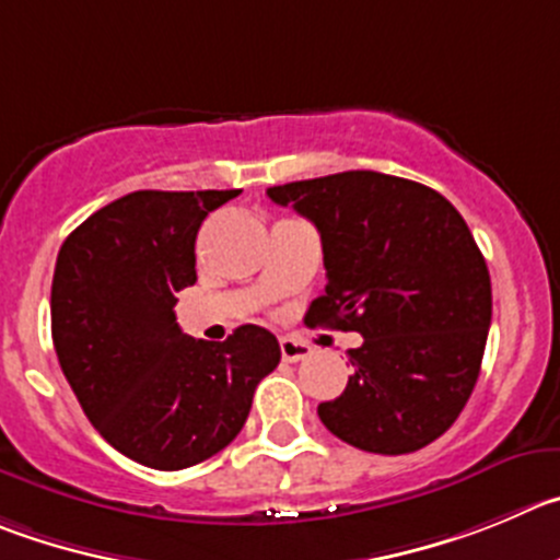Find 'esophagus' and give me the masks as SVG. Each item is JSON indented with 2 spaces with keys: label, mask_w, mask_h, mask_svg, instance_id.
I'll return each mask as SVG.
<instances>
[{
  "label": "esophagus",
  "mask_w": 560,
  "mask_h": 560,
  "mask_svg": "<svg viewBox=\"0 0 560 560\" xmlns=\"http://www.w3.org/2000/svg\"><path fill=\"white\" fill-rule=\"evenodd\" d=\"M279 345H281V357H284V362H304V359L312 353L310 345L301 342V339L281 337Z\"/></svg>",
  "instance_id": "obj_1"
}]
</instances>
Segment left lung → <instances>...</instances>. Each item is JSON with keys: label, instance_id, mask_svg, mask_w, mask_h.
I'll return each instance as SVG.
<instances>
[{"label": "left lung", "instance_id": "1", "mask_svg": "<svg viewBox=\"0 0 560 560\" xmlns=\"http://www.w3.org/2000/svg\"><path fill=\"white\" fill-rule=\"evenodd\" d=\"M320 232L326 290L310 326L359 331L353 375L317 406L348 445L404 456L456 422L480 373L492 281L458 209L420 182L345 171L268 187Z\"/></svg>", "mask_w": 560, "mask_h": 560}]
</instances>
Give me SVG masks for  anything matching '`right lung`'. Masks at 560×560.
Listing matches in <instances>:
<instances>
[{
  "label": "right lung",
  "mask_w": 560,
  "mask_h": 560,
  "mask_svg": "<svg viewBox=\"0 0 560 560\" xmlns=\"http://www.w3.org/2000/svg\"><path fill=\"white\" fill-rule=\"evenodd\" d=\"M240 190H138L68 234L51 279V339L82 411L118 453L192 467L243 431L279 339L240 326L226 342L182 334L176 292L196 284V234Z\"/></svg>",
  "instance_id": "right-lung-1"
}]
</instances>
